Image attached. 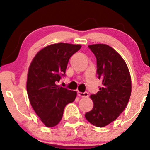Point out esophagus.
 Masks as SVG:
<instances>
[{
	"label": "esophagus",
	"mask_w": 150,
	"mask_h": 150,
	"mask_svg": "<svg viewBox=\"0 0 150 150\" xmlns=\"http://www.w3.org/2000/svg\"><path fill=\"white\" fill-rule=\"evenodd\" d=\"M77 95H78L79 97H88V93H87V92H77Z\"/></svg>",
	"instance_id": "esophagus-1"
}]
</instances>
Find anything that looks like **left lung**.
Segmentation results:
<instances>
[{"instance_id": "left-lung-1", "label": "left lung", "mask_w": 150, "mask_h": 150, "mask_svg": "<svg viewBox=\"0 0 150 150\" xmlns=\"http://www.w3.org/2000/svg\"><path fill=\"white\" fill-rule=\"evenodd\" d=\"M97 59V76L102 86L96 94H91L94 106L85 113L90 123L106 126L124 111L131 94V78L123 58L106 44L88 46Z\"/></svg>"}]
</instances>
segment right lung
<instances>
[{"mask_svg":"<svg viewBox=\"0 0 150 150\" xmlns=\"http://www.w3.org/2000/svg\"><path fill=\"white\" fill-rule=\"evenodd\" d=\"M80 45L58 43L39 51L28 70L27 92L32 108L46 127L61 121L67 104L75 101V91L56 85L65 70L70 58L80 49Z\"/></svg>","mask_w":150,"mask_h":150,"instance_id":"1","label":"right lung"}]
</instances>
